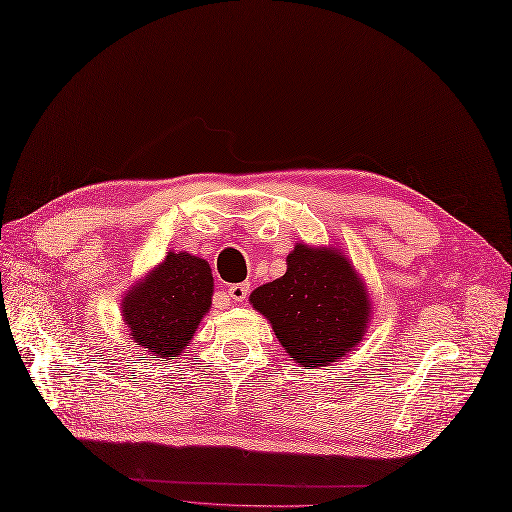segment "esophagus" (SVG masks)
Masks as SVG:
<instances>
[{
    "label": "esophagus",
    "instance_id": "esophagus-1",
    "mask_svg": "<svg viewBox=\"0 0 512 512\" xmlns=\"http://www.w3.org/2000/svg\"><path fill=\"white\" fill-rule=\"evenodd\" d=\"M227 291H229V298L233 302H243V300L248 298V294H250V285L248 283H235Z\"/></svg>",
    "mask_w": 512,
    "mask_h": 512
}]
</instances>
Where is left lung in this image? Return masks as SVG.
<instances>
[{"instance_id": "left-lung-1", "label": "left lung", "mask_w": 512, "mask_h": 512, "mask_svg": "<svg viewBox=\"0 0 512 512\" xmlns=\"http://www.w3.org/2000/svg\"><path fill=\"white\" fill-rule=\"evenodd\" d=\"M250 304L302 367H329L367 335L371 296L352 260L333 246L296 243L283 277L256 287Z\"/></svg>"}]
</instances>
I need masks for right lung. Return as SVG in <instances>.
<instances>
[{
  "instance_id": "add662e5",
  "label": "right lung",
  "mask_w": 512,
  "mask_h": 512,
  "mask_svg": "<svg viewBox=\"0 0 512 512\" xmlns=\"http://www.w3.org/2000/svg\"><path fill=\"white\" fill-rule=\"evenodd\" d=\"M212 294L210 264L200 256L170 250L125 291L120 316L137 348L152 358L173 360L198 331L212 306Z\"/></svg>"
}]
</instances>
